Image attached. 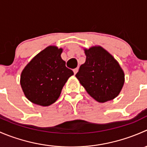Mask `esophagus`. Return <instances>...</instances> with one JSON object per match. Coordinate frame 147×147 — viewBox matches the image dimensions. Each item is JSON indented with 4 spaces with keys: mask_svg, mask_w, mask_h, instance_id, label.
<instances>
[{
    "mask_svg": "<svg viewBox=\"0 0 147 147\" xmlns=\"http://www.w3.org/2000/svg\"><path fill=\"white\" fill-rule=\"evenodd\" d=\"M78 69H79V68H78V67L75 68V69H73V72H74V74H75V75L77 73V72H78Z\"/></svg>",
    "mask_w": 147,
    "mask_h": 147,
    "instance_id": "obj_1",
    "label": "esophagus"
}]
</instances>
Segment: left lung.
Returning a JSON list of instances; mask_svg holds the SVG:
<instances>
[{
  "label": "left lung",
  "mask_w": 147,
  "mask_h": 147,
  "mask_svg": "<svg viewBox=\"0 0 147 147\" xmlns=\"http://www.w3.org/2000/svg\"><path fill=\"white\" fill-rule=\"evenodd\" d=\"M86 60L75 75L86 91L99 102L113 100L119 94L124 74L119 63L102 47L84 50Z\"/></svg>",
  "instance_id": "8db88e82"
}]
</instances>
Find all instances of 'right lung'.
Here are the masks:
<instances>
[{
    "instance_id": "obj_1",
    "label": "right lung",
    "mask_w": 147,
    "mask_h": 147,
    "mask_svg": "<svg viewBox=\"0 0 147 147\" xmlns=\"http://www.w3.org/2000/svg\"><path fill=\"white\" fill-rule=\"evenodd\" d=\"M63 50L49 46L38 53L23 70L20 85L32 103L49 106L60 97L63 86L73 75L60 57Z\"/></svg>"
}]
</instances>
